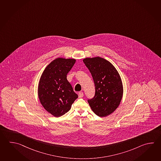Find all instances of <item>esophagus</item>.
Masks as SVG:
<instances>
[{
	"instance_id": "34e87169",
	"label": "esophagus",
	"mask_w": 161,
	"mask_h": 161,
	"mask_svg": "<svg viewBox=\"0 0 161 161\" xmlns=\"http://www.w3.org/2000/svg\"><path fill=\"white\" fill-rule=\"evenodd\" d=\"M83 95H84V93H83V92H79V98H81L83 97Z\"/></svg>"
}]
</instances>
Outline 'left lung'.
<instances>
[{
  "label": "left lung",
  "instance_id": "1",
  "mask_svg": "<svg viewBox=\"0 0 161 161\" xmlns=\"http://www.w3.org/2000/svg\"><path fill=\"white\" fill-rule=\"evenodd\" d=\"M83 62L92 75L95 95L88 102L92 111L100 117L111 114L121 102L123 88L121 78L114 65L101 57L86 58Z\"/></svg>",
  "mask_w": 161,
  "mask_h": 161
}]
</instances>
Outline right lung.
Here are the masks:
<instances>
[{"instance_id":"obj_1","label":"right lung","mask_w":161,"mask_h":161,"mask_svg":"<svg viewBox=\"0 0 161 161\" xmlns=\"http://www.w3.org/2000/svg\"><path fill=\"white\" fill-rule=\"evenodd\" d=\"M75 63V59L58 58L46 66L40 78L38 89L40 102L55 117L69 111L78 97L66 79Z\"/></svg>"}]
</instances>
